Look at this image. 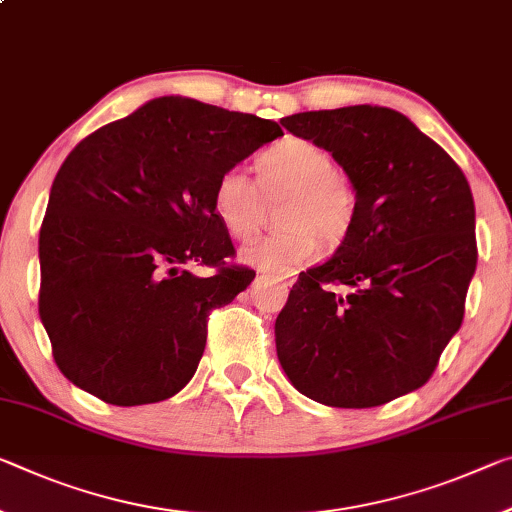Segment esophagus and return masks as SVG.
Here are the masks:
<instances>
[{
	"label": "esophagus",
	"mask_w": 512,
	"mask_h": 512,
	"mask_svg": "<svg viewBox=\"0 0 512 512\" xmlns=\"http://www.w3.org/2000/svg\"><path fill=\"white\" fill-rule=\"evenodd\" d=\"M278 280H280V282H285V285H291V282H294V280H289V278H282V275H280Z\"/></svg>",
	"instance_id": "1"
}]
</instances>
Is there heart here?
Instances as JSON below:
<instances>
[{
    "label": "heart",
    "instance_id": "b5f03b06",
    "mask_svg": "<svg viewBox=\"0 0 512 512\" xmlns=\"http://www.w3.org/2000/svg\"><path fill=\"white\" fill-rule=\"evenodd\" d=\"M257 182L237 166L225 168L212 184L209 205L232 239H248L262 218V196L287 193L278 232L241 248V259L266 271H291L319 253L321 237H346L358 212L353 184L337 173L326 150L305 139H282L255 159Z\"/></svg>",
    "mask_w": 512,
    "mask_h": 512
}]
</instances>
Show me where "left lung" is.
<instances>
[{
    "instance_id": "8db88e82",
    "label": "left lung",
    "mask_w": 512,
    "mask_h": 512,
    "mask_svg": "<svg viewBox=\"0 0 512 512\" xmlns=\"http://www.w3.org/2000/svg\"><path fill=\"white\" fill-rule=\"evenodd\" d=\"M280 123L328 150L358 196L342 246L298 275L275 319L282 369L330 408H376L415 392L458 332L476 271L465 173L387 107L305 111Z\"/></svg>"
}]
</instances>
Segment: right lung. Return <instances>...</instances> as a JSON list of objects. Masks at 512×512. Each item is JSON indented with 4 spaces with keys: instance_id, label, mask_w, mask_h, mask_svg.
I'll list each match as a JSON object with an SVG mask.
<instances>
[{
    "instance_id": "right-lung-1",
    "label": "right lung",
    "mask_w": 512,
    "mask_h": 512,
    "mask_svg": "<svg viewBox=\"0 0 512 512\" xmlns=\"http://www.w3.org/2000/svg\"><path fill=\"white\" fill-rule=\"evenodd\" d=\"M278 136L273 120L170 95L75 145L38 239V314L72 385L127 408L189 383L209 312L255 278L227 264L212 184ZM189 263L215 273L198 279Z\"/></svg>"
}]
</instances>
